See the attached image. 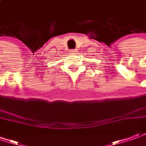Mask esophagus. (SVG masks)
<instances>
[{
  "label": "esophagus",
  "instance_id": "1",
  "mask_svg": "<svg viewBox=\"0 0 146 146\" xmlns=\"http://www.w3.org/2000/svg\"><path fill=\"white\" fill-rule=\"evenodd\" d=\"M76 51H77L76 50H70V53H71V54H74Z\"/></svg>",
  "mask_w": 146,
  "mask_h": 146
}]
</instances>
